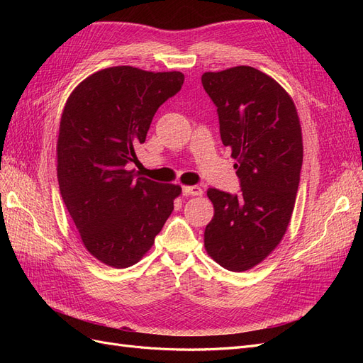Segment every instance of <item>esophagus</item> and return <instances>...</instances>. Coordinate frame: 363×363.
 Wrapping results in <instances>:
<instances>
[{
	"instance_id": "obj_1",
	"label": "esophagus",
	"mask_w": 363,
	"mask_h": 363,
	"mask_svg": "<svg viewBox=\"0 0 363 363\" xmlns=\"http://www.w3.org/2000/svg\"><path fill=\"white\" fill-rule=\"evenodd\" d=\"M183 195H189V196H201L203 189L200 186H183Z\"/></svg>"
}]
</instances>
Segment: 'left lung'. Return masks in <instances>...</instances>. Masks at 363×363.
Instances as JSON below:
<instances>
[{"label":"left lung","mask_w":363,"mask_h":363,"mask_svg":"<svg viewBox=\"0 0 363 363\" xmlns=\"http://www.w3.org/2000/svg\"><path fill=\"white\" fill-rule=\"evenodd\" d=\"M218 107L219 133L232 150L239 195L208 189L215 213L204 247L228 271H247L271 255L291 221L303 164V138L291 95L251 67L204 72Z\"/></svg>","instance_id":"obj_1"}]
</instances>
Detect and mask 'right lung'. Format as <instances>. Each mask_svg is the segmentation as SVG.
Wrapping results in <instances>:
<instances>
[{
    "label": "right lung",
    "mask_w": 363,
    "mask_h": 363,
    "mask_svg": "<svg viewBox=\"0 0 363 363\" xmlns=\"http://www.w3.org/2000/svg\"><path fill=\"white\" fill-rule=\"evenodd\" d=\"M179 71L133 67L98 71L65 104L57 139V179L86 250L113 268L135 265L155 244L182 194L125 164L135 162L157 108L182 89Z\"/></svg>",
    "instance_id": "right-lung-1"
}]
</instances>
